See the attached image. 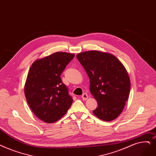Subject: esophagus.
Returning <instances> with one entry per match:
<instances>
[{
	"instance_id": "obj_1",
	"label": "esophagus",
	"mask_w": 156,
	"mask_h": 156,
	"mask_svg": "<svg viewBox=\"0 0 156 156\" xmlns=\"http://www.w3.org/2000/svg\"><path fill=\"white\" fill-rule=\"evenodd\" d=\"M82 98L83 100H86L88 98V95L86 93H83L82 96Z\"/></svg>"
}]
</instances>
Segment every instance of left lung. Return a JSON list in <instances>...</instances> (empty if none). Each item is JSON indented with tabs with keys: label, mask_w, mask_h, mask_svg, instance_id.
<instances>
[{
	"label": "left lung",
	"mask_w": 156,
	"mask_h": 156,
	"mask_svg": "<svg viewBox=\"0 0 156 156\" xmlns=\"http://www.w3.org/2000/svg\"><path fill=\"white\" fill-rule=\"evenodd\" d=\"M76 57L89 77L90 93L98 101L94 114L104 121L115 119L130 92V79L124 66L113 55L96 50L80 53Z\"/></svg>",
	"instance_id": "left-lung-1"
}]
</instances>
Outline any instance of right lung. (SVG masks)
I'll return each instance as SVG.
<instances>
[{
    "label": "right lung",
    "instance_id": "add662e5",
    "mask_svg": "<svg viewBox=\"0 0 156 156\" xmlns=\"http://www.w3.org/2000/svg\"><path fill=\"white\" fill-rule=\"evenodd\" d=\"M74 57V54L56 52L36 60L29 69L25 98L33 113L46 123L61 119L73 102L60 75Z\"/></svg>",
    "mask_w": 156,
    "mask_h": 156
}]
</instances>
